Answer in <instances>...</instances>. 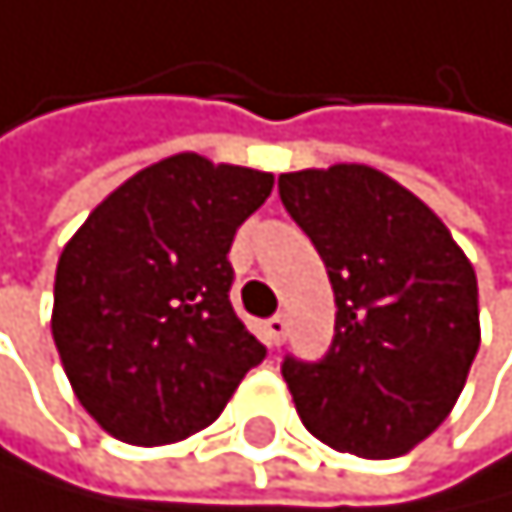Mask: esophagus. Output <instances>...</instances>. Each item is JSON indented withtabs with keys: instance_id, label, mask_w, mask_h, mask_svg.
Here are the masks:
<instances>
[{
	"instance_id": "1",
	"label": "esophagus",
	"mask_w": 512,
	"mask_h": 512,
	"mask_svg": "<svg viewBox=\"0 0 512 512\" xmlns=\"http://www.w3.org/2000/svg\"><path fill=\"white\" fill-rule=\"evenodd\" d=\"M285 333H288V320L282 314H275V317L266 320V340H269V346H282Z\"/></svg>"
}]
</instances>
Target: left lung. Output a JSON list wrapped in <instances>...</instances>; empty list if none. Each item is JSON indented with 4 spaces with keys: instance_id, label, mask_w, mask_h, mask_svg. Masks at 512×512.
Masks as SVG:
<instances>
[{
    "instance_id": "obj_1",
    "label": "left lung",
    "mask_w": 512,
    "mask_h": 512,
    "mask_svg": "<svg viewBox=\"0 0 512 512\" xmlns=\"http://www.w3.org/2000/svg\"><path fill=\"white\" fill-rule=\"evenodd\" d=\"M278 195L336 301L330 349L282 362L301 420L336 452L404 455L449 417L475 362V269L446 224L378 169L285 172Z\"/></svg>"
}]
</instances>
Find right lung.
<instances>
[{
    "label": "right lung",
    "mask_w": 512,
    "mask_h": 512,
    "mask_svg": "<svg viewBox=\"0 0 512 512\" xmlns=\"http://www.w3.org/2000/svg\"><path fill=\"white\" fill-rule=\"evenodd\" d=\"M272 182L179 153L127 179L66 243L50 327L79 404L115 439L205 430L266 359L230 304L227 253Z\"/></svg>",
    "instance_id": "right-lung-1"
}]
</instances>
